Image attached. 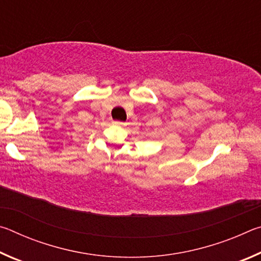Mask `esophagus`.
I'll use <instances>...</instances> for the list:
<instances>
[{"instance_id":"34e87169","label":"esophagus","mask_w":261,"mask_h":261,"mask_svg":"<svg viewBox=\"0 0 261 261\" xmlns=\"http://www.w3.org/2000/svg\"><path fill=\"white\" fill-rule=\"evenodd\" d=\"M115 125H118V126H124L125 125V123L124 122H121V121H114L113 122Z\"/></svg>"}]
</instances>
